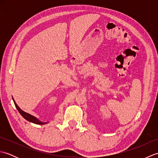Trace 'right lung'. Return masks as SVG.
Wrapping results in <instances>:
<instances>
[{"label": "right lung", "mask_w": 158, "mask_h": 158, "mask_svg": "<svg viewBox=\"0 0 158 158\" xmlns=\"http://www.w3.org/2000/svg\"><path fill=\"white\" fill-rule=\"evenodd\" d=\"M13 102H14L15 106L17 108V109H18V111L19 112V113L21 114L22 116L23 117V118H25L26 120H28V121H29V122H32V123H36V124H40V125H41V124H45L46 123V122L43 123V122H41V121H39L38 119H36L35 117L30 115L29 113H26L24 111H23V110L18 106V105H17L16 102L14 101V100H13Z\"/></svg>", "instance_id": "1"}]
</instances>
